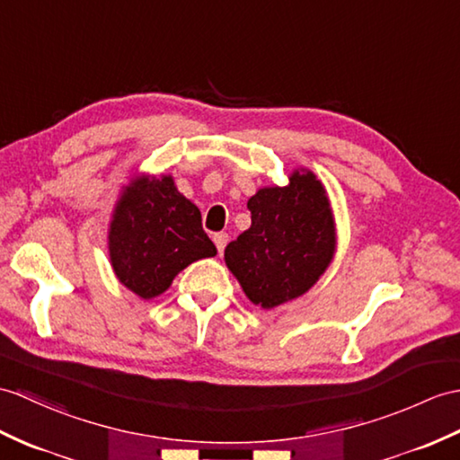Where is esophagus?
<instances>
[{"instance_id":"esophagus-1","label":"esophagus","mask_w":460,"mask_h":460,"mask_svg":"<svg viewBox=\"0 0 460 460\" xmlns=\"http://www.w3.org/2000/svg\"><path fill=\"white\" fill-rule=\"evenodd\" d=\"M227 241H229V234L227 233H216V234H213V243H216V247H217L219 252L226 251Z\"/></svg>"}]
</instances>
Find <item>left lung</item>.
Masks as SVG:
<instances>
[{
	"instance_id": "left-lung-1",
	"label": "left lung",
	"mask_w": 460,
	"mask_h": 460,
	"mask_svg": "<svg viewBox=\"0 0 460 460\" xmlns=\"http://www.w3.org/2000/svg\"><path fill=\"white\" fill-rule=\"evenodd\" d=\"M251 227L231 241L226 262L249 300L264 309L305 294L335 252V221L325 188L309 170L249 199Z\"/></svg>"
}]
</instances>
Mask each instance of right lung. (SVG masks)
Instances as JSON below:
<instances>
[{
  "label": "right lung",
  "mask_w": 460,
  "mask_h": 460,
  "mask_svg": "<svg viewBox=\"0 0 460 460\" xmlns=\"http://www.w3.org/2000/svg\"><path fill=\"white\" fill-rule=\"evenodd\" d=\"M216 254L199 209L180 194L172 176H141L125 186L110 227V259L131 292L151 300L188 264Z\"/></svg>",
  "instance_id": "right-lung-1"
}]
</instances>
